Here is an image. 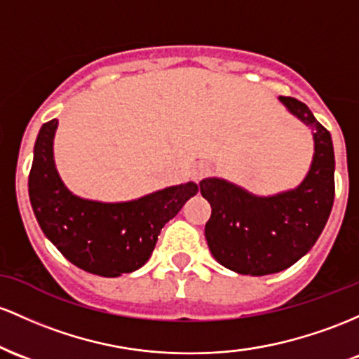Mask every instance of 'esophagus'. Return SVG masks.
<instances>
[{"label": "esophagus", "instance_id": "1", "mask_svg": "<svg viewBox=\"0 0 359 359\" xmlns=\"http://www.w3.org/2000/svg\"><path fill=\"white\" fill-rule=\"evenodd\" d=\"M210 175V166L205 163H198L195 164L191 169V178L198 183V181H201L203 178H207V176Z\"/></svg>", "mask_w": 359, "mask_h": 359}]
</instances>
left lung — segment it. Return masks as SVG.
Masks as SVG:
<instances>
[{"label": "left lung", "instance_id": "1", "mask_svg": "<svg viewBox=\"0 0 359 359\" xmlns=\"http://www.w3.org/2000/svg\"><path fill=\"white\" fill-rule=\"evenodd\" d=\"M313 130L316 154L297 190L257 198L224 180H203L200 191L212 207L205 237L213 257L241 275L283 271L319 239L334 203V149L329 130L300 100L280 96Z\"/></svg>", "mask_w": 359, "mask_h": 359}]
</instances>
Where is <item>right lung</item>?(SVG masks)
<instances>
[{
    "instance_id": "obj_1",
    "label": "right lung",
    "mask_w": 359,
    "mask_h": 359,
    "mask_svg": "<svg viewBox=\"0 0 359 359\" xmlns=\"http://www.w3.org/2000/svg\"><path fill=\"white\" fill-rule=\"evenodd\" d=\"M57 120L40 128L28 175V195L47 239L74 266L114 278L139 269L151 257L164 224L196 195L187 183L126 203L78 198L60 181L52 158Z\"/></svg>"
}]
</instances>
